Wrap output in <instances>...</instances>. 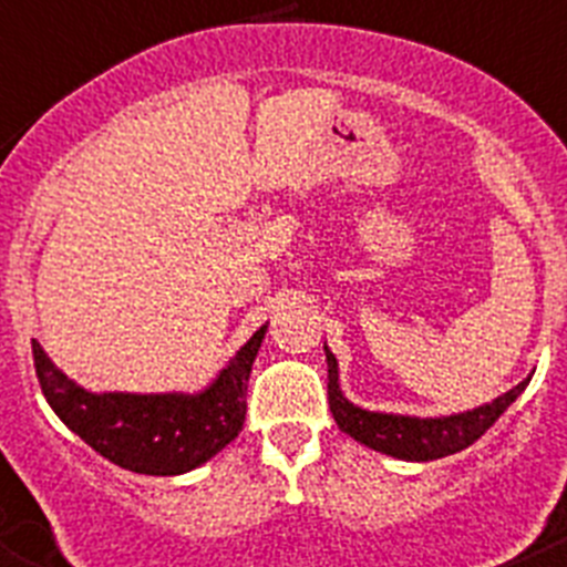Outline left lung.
<instances>
[{
    "label": "left lung",
    "mask_w": 567,
    "mask_h": 567,
    "mask_svg": "<svg viewBox=\"0 0 567 567\" xmlns=\"http://www.w3.org/2000/svg\"><path fill=\"white\" fill-rule=\"evenodd\" d=\"M328 360V406L334 415L337 426L346 435H351L360 444L372 446L378 453L394 455L403 461H435L444 455L461 453L470 444H475L484 432L498 421L504 409L525 392L530 378L522 380L511 392H504L493 403L461 412L450 417H403V415H380V412H365L342 398L340 383H337V360L326 349Z\"/></svg>",
    "instance_id": "8db88e82"
}]
</instances>
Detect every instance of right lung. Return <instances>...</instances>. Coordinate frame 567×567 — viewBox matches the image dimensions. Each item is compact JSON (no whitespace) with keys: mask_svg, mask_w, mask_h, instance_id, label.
Returning <instances> with one entry per match:
<instances>
[{"mask_svg":"<svg viewBox=\"0 0 567 567\" xmlns=\"http://www.w3.org/2000/svg\"><path fill=\"white\" fill-rule=\"evenodd\" d=\"M265 331L202 394H92L71 383L40 342H31L33 369L56 417L103 458L132 473L181 475L210 461L245 426L247 378Z\"/></svg>","mask_w":567,"mask_h":567,"instance_id":"1","label":"right lung"}]
</instances>
